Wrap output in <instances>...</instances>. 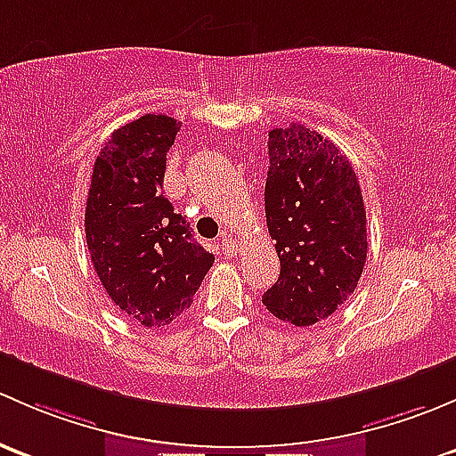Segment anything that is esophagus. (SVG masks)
<instances>
[{"instance_id": "1", "label": "esophagus", "mask_w": 456, "mask_h": 456, "mask_svg": "<svg viewBox=\"0 0 456 456\" xmlns=\"http://www.w3.org/2000/svg\"><path fill=\"white\" fill-rule=\"evenodd\" d=\"M239 248V241L234 237H230V234H222V250L226 252V256H232L234 252H237Z\"/></svg>"}]
</instances>
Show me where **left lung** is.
I'll list each match as a JSON object with an SVG mask.
<instances>
[{
  "instance_id": "left-lung-1",
  "label": "left lung",
  "mask_w": 456,
  "mask_h": 456,
  "mask_svg": "<svg viewBox=\"0 0 456 456\" xmlns=\"http://www.w3.org/2000/svg\"><path fill=\"white\" fill-rule=\"evenodd\" d=\"M265 219L281 261L263 294L270 314L297 327L330 318L354 294L367 263V210L351 162L303 125L267 138Z\"/></svg>"
}]
</instances>
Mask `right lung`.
<instances>
[{
  "label": "right lung",
  "mask_w": 456,
  "mask_h": 456,
  "mask_svg": "<svg viewBox=\"0 0 456 456\" xmlns=\"http://www.w3.org/2000/svg\"><path fill=\"white\" fill-rule=\"evenodd\" d=\"M180 126L147 114L116 129L94 162L87 193L94 270L116 307L144 327L168 325L189 309L215 261L162 191Z\"/></svg>",
  "instance_id": "right-lung-1"
}]
</instances>
